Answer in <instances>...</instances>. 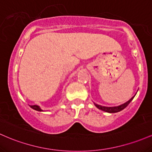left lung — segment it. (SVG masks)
<instances>
[{"label":"left lung","instance_id":"left-lung-1","mask_svg":"<svg viewBox=\"0 0 152 152\" xmlns=\"http://www.w3.org/2000/svg\"><path fill=\"white\" fill-rule=\"evenodd\" d=\"M134 96L132 97V98H131L130 100H129V101H127L126 103L122 104V105H118V106H116V107H105V106H102V105H98V104H95V105L97 107V108L100 109V110H103V111L108 112V113H117V112L121 111V110H122L123 109L125 108L126 107L127 105L131 103V101L133 100V99H134Z\"/></svg>","mask_w":152,"mask_h":152}]
</instances>
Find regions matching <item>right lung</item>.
<instances>
[{"label":"right lung","mask_w":152,"mask_h":152,"mask_svg":"<svg viewBox=\"0 0 152 152\" xmlns=\"http://www.w3.org/2000/svg\"><path fill=\"white\" fill-rule=\"evenodd\" d=\"M30 107L31 108L34 109V110H38V111H42V109L39 108V106H38V105H30Z\"/></svg>","instance_id":"obj_1"}]
</instances>
